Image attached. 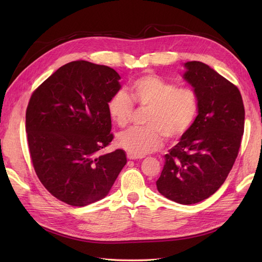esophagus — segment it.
Wrapping results in <instances>:
<instances>
[{
  "mask_svg": "<svg viewBox=\"0 0 262 262\" xmlns=\"http://www.w3.org/2000/svg\"><path fill=\"white\" fill-rule=\"evenodd\" d=\"M126 157H128L129 160H138V158H142V156H141V157H138V156H134V155L130 154V153L126 154Z\"/></svg>",
  "mask_w": 262,
  "mask_h": 262,
  "instance_id": "1",
  "label": "esophagus"
}]
</instances>
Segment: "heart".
<instances>
[{
	"instance_id": "heart-1",
	"label": "heart",
	"mask_w": 262,
	"mask_h": 262,
	"mask_svg": "<svg viewBox=\"0 0 262 262\" xmlns=\"http://www.w3.org/2000/svg\"><path fill=\"white\" fill-rule=\"evenodd\" d=\"M130 96L117 92L108 99L110 118L120 128H125L134 113V104L148 108L144 128H132L118 136V145L134 156H144L161 148L164 137L175 140L189 130L199 110L196 93L188 87L164 80L155 74H145L129 87Z\"/></svg>"
}]
</instances>
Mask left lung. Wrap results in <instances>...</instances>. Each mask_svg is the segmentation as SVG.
<instances>
[{"label":"left lung","mask_w":262,"mask_h":262,"mask_svg":"<svg viewBox=\"0 0 262 262\" xmlns=\"http://www.w3.org/2000/svg\"><path fill=\"white\" fill-rule=\"evenodd\" d=\"M199 99L195 120L165 155L158 191L180 204L208 199L224 184L239 152L245 108L239 90L209 66L185 63Z\"/></svg>","instance_id":"8db88e82"}]
</instances>
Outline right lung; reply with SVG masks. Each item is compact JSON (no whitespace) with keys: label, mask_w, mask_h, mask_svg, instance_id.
<instances>
[{"label":"right lung","mask_w":262,"mask_h":262,"mask_svg":"<svg viewBox=\"0 0 262 262\" xmlns=\"http://www.w3.org/2000/svg\"><path fill=\"white\" fill-rule=\"evenodd\" d=\"M112 68L87 61L61 67L34 91L26 109L30 160L58 200L84 207L102 199L126 164L122 149L99 155L114 139L108 99L120 90Z\"/></svg>","instance_id":"add662e5"}]
</instances>
